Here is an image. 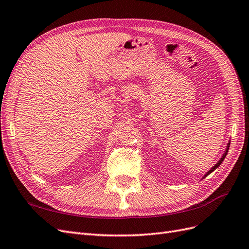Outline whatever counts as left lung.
<instances>
[{
    "label": "left lung",
    "instance_id": "obj_1",
    "mask_svg": "<svg viewBox=\"0 0 249 249\" xmlns=\"http://www.w3.org/2000/svg\"><path fill=\"white\" fill-rule=\"evenodd\" d=\"M230 142H228V146H227V149H226V151H224V153H223L222 157H221V158L219 159V161H218L217 163H216V164H215V165H214V166H213V167L211 168V170H209V171H208V172H207V174H206V175L204 176V178H206L208 175H210V174H211V173H212L213 171H215V170H216V168H217V167H218V166H219V165H220V164L222 163V161H223V160H224V158H226V156H227V154H228V151H229V148H230Z\"/></svg>",
    "mask_w": 249,
    "mask_h": 249
}]
</instances>
